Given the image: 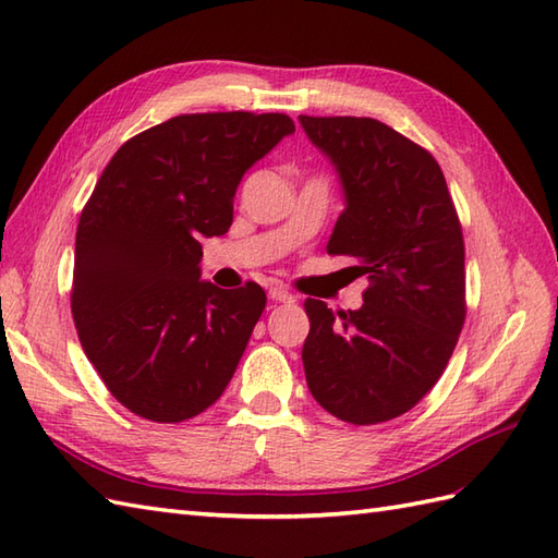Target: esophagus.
<instances>
[{
    "label": "esophagus",
    "mask_w": 558,
    "mask_h": 558,
    "mask_svg": "<svg viewBox=\"0 0 558 558\" xmlns=\"http://www.w3.org/2000/svg\"><path fill=\"white\" fill-rule=\"evenodd\" d=\"M268 298L272 302H282V304H292L294 302V294L288 292V290H282V288H270L268 290Z\"/></svg>",
    "instance_id": "34e87169"
}]
</instances>
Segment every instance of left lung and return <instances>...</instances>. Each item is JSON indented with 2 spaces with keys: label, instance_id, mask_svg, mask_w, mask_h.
<instances>
[{
  "label": "left lung",
  "instance_id": "1",
  "mask_svg": "<svg viewBox=\"0 0 558 558\" xmlns=\"http://www.w3.org/2000/svg\"><path fill=\"white\" fill-rule=\"evenodd\" d=\"M333 160L345 210L330 256L369 278L357 312L306 300L302 362L318 405L369 426L412 410L441 378L465 324V242L446 177L426 148L372 117L300 114Z\"/></svg>",
  "mask_w": 558,
  "mask_h": 558
}]
</instances>
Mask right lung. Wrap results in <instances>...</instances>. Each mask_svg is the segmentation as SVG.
Wrapping results in <instances>:
<instances>
[{"mask_svg":"<svg viewBox=\"0 0 558 558\" xmlns=\"http://www.w3.org/2000/svg\"><path fill=\"white\" fill-rule=\"evenodd\" d=\"M292 132L282 112L180 114L105 165L78 218L71 316L102 384L138 417L192 420L230 384L266 292L198 280V240L230 230L244 172Z\"/></svg>","mask_w":558,"mask_h":558,"instance_id":"obj_1","label":"right lung"}]
</instances>
